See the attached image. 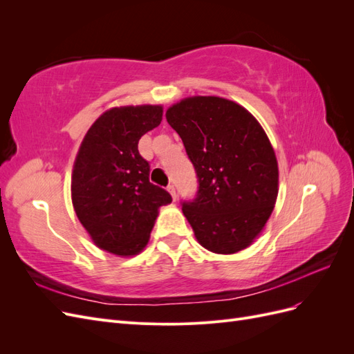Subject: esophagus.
Listing matches in <instances>:
<instances>
[{
  "label": "esophagus",
  "instance_id": "34e87169",
  "mask_svg": "<svg viewBox=\"0 0 354 354\" xmlns=\"http://www.w3.org/2000/svg\"><path fill=\"white\" fill-rule=\"evenodd\" d=\"M168 192L171 194V196H173V199L176 201V199H177V192H176L174 185H169V186H168Z\"/></svg>",
  "mask_w": 354,
  "mask_h": 354
}]
</instances>
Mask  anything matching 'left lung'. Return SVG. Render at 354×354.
Masks as SVG:
<instances>
[{"instance_id": "left-lung-1", "label": "left lung", "mask_w": 354, "mask_h": 354, "mask_svg": "<svg viewBox=\"0 0 354 354\" xmlns=\"http://www.w3.org/2000/svg\"><path fill=\"white\" fill-rule=\"evenodd\" d=\"M165 116L196 171V198L181 209L198 242L216 254L250 246L274 208L279 181L263 127L241 104L214 95L187 97Z\"/></svg>"}]
</instances>
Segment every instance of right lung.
I'll use <instances>...</instances> for the list:
<instances>
[{
	"instance_id": "add662e5",
	"label": "right lung",
	"mask_w": 354,
	"mask_h": 354,
	"mask_svg": "<svg viewBox=\"0 0 354 354\" xmlns=\"http://www.w3.org/2000/svg\"><path fill=\"white\" fill-rule=\"evenodd\" d=\"M162 106H122L100 115L80 146L72 173L77 217L99 248L115 255L140 252L159 207L171 195L149 181L151 165L138 140L162 121Z\"/></svg>"
}]
</instances>
